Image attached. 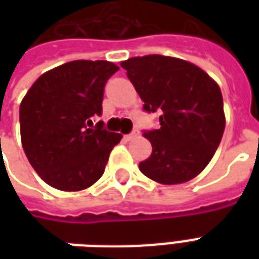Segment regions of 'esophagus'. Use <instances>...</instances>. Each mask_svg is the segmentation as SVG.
I'll list each match as a JSON object with an SVG mask.
<instances>
[{
  "label": "esophagus",
  "instance_id": "obj_1",
  "mask_svg": "<svg viewBox=\"0 0 259 259\" xmlns=\"http://www.w3.org/2000/svg\"><path fill=\"white\" fill-rule=\"evenodd\" d=\"M126 137V140H133V139H136V137H139V132H132L130 135H126L124 136Z\"/></svg>",
  "mask_w": 259,
  "mask_h": 259
}]
</instances>
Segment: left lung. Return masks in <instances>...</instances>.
I'll return each mask as SVG.
<instances>
[{
    "label": "left lung",
    "mask_w": 259,
    "mask_h": 259,
    "mask_svg": "<svg viewBox=\"0 0 259 259\" xmlns=\"http://www.w3.org/2000/svg\"><path fill=\"white\" fill-rule=\"evenodd\" d=\"M148 112L161 111V127L146 132L152 152L139 168L161 185H180L205 169L226 124L221 89L185 59L146 55L122 61Z\"/></svg>",
    "instance_id": "left-lung-1"
}]
</instances>
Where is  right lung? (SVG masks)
I'll return each mask as SVG.
<instances>
[{"label":"right lung","mask_w":259,"mask_h":259,"mask_svg":"<svg viewBox=\"0 0 259 259\" xmlns=\"http://www.w3.org/2000/svg\"><path fill=\"white\" fill-rule=\"evenodd\" d=\"M119 66L72 61L42 73L20 102V139L29 162L47 185L62 191L90 187L105 170L122 135L93 126L101 115L104 85Z\"/></svg>","instance_id":"add662e5"}]
</instances>
